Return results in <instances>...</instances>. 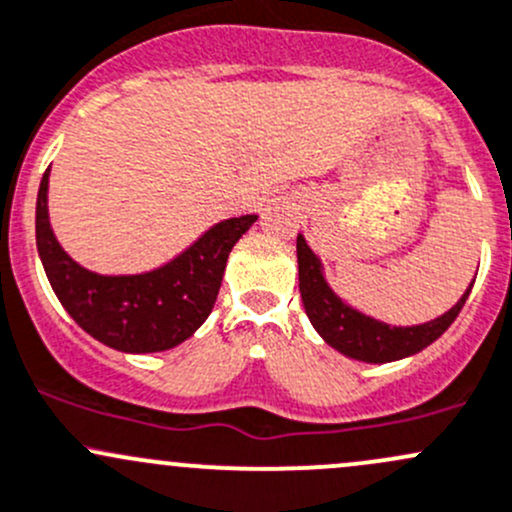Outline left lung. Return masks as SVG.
I'll return each instance as SVG.
<instances>
[{"label": "left lung", "mask_w": 512, "mask_h": 512, "mask_svg": "<svg viewBox=\"0 0 512 512\" xmlns=\"http://www.w3.org/2000/svg\"><path fill=\"white\" fill-rule=\"evenodd\" d=\"M297 260H299V292L309 321L314 324L319 336L328 346L355 360L365 363H390V360L407 358L419 353L434 343L459 316L461 306L469 299L471 287L454 309L441 314L439 319L422 326H387L383 321H375L370 316L360 314L343 304L336 294L328 289L321 265L314 252L309 250L304 238H297Z\"/></svg>", "instance_id": "obj_1"}]
</instances>
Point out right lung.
Masks as SVG:
<instances>
[{
    "mask_svg": "<svg viewBox=\"0 0 512 512\" xmlns=\"http://www.w3.org/2000/svg\"><path fill=\"white\" fill-rule=\"evenodd\" d=\"M48 169L36 198V245L58 301L83 331L125 353L179 346L213 311L230 250L257 215L223 220L164 267L127 277L95 274L63 252L48 223Z\"/></svg>",
    "mask_w": 512,
    "mask_h": 512,
    "instance_id": "add662e5",
    "label": "right lung"
}]
</instances>
